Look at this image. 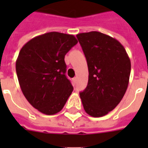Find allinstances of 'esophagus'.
<instances>
[{"label":"esophagus","mask_w":148,"mask_h":148,"mask_svg":"<svg viewBox=\"0 0 148 148\" xmlns=\"http://www.w3.org/2000/svg\"><path fill=\"white\" fill-rule=\"evenodd\" d=\"M76 82H77V78L76 77H74V78L72 79V83H73V84H74V85H75Z\"/></svg>","instance_id":"esophagus-1"}]
</instances>
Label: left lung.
Listing matches in <instances>:
<instances>
[{
	"mask_svg": "<svg viewBox=\"0 0 148 148\" xmlns=\"http://www.w3.org/2000/svg\"><path fill=\"white\" fill-rule=\"evenodd\" d=\"M88 63V83L80 93L84 109L95 117L108 114L128 86L131 60L117 40L98 31L77 34Z\"/></svg>",
	"mask_w": 148,
	"mask_h": 148,
	"instance_id": "left-lung-1",
	"label": "left lung"
}]
</instances>
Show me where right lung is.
<instances>
[{
	"instance_id": "1",
	"label": "right lung",
	"mask_w": 148,
	"mask_h": 148,
	"mask_svg": "<svg viewBox=\"0 0 148 148\" xmlns=\"http://www.w3.org/2000/svg\"><path fill=\"white\" fill-rule=\"evenodd\" d=\"M77 44L74 35L49 32L23 46L16 60L20 87L29 103L40 112L55 114L73 91L67 78L64 57Z\"/></svg>"
}]
</instances>
